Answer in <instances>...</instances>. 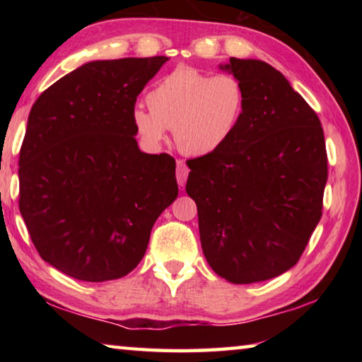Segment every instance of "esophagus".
<instances>
[{
    "label": "esophagus",
    "instance_id": "esophagus-1",
    "mask_svg": "<svg viewBox=\"0 0 362 362\" xmlns=\"http://www.w3.org/2000/svg\"><path fill=\"white\" fill-rule=\"evenodd\" d=\"M188 173L189 169L187 168V164L183 161H177V182H179V185L183 187L187 183V179H188Z\"/></svg>",
    "mask_w": 362,
    "mask_h": 362
}]
</instances>
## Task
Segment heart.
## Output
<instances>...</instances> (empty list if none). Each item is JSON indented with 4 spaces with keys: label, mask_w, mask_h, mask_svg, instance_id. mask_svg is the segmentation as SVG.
<instances>
[{
    "label": "heart",
    "mask_w": 362,
    "mask_h": 362,
    "mask_svg": "<svg viewBox=\"0 0 362 362\" xmlns=\"http://www.w3.org/2000/svg\"><path fill=\"white\" fill-rule=\"evenodd\" d=\"M146 110L132 108L131 121L139 139L158 148L173 127L174 142L185 155L218 151L235 134L246 110V90L228 73L207 75L196 69H177L146 94Z\"/></svg>",
    "instance_id": "b5f03b06"
}]
</instances>
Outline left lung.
Instances as JSON below:
<instances>
[{
  "instance_id": "obj_1",
  "label": "left lung",
  "mask_w": 362,
  "mask_h": 362,
  "mask_svg": "<svg viewBox=\"0 0 362 362\" xmlns=\"http://www.w3.org/2000/svg\"><path fill=\"white\" fill-rule=\"evenodd\" d=\"M220 70L246 90V110L218 151L187 161L209 267L233 284L276 278L298 262L321 218L327 155L321 121L283 73L231 57Z\"/></svg>"
}]
</instances>
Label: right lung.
Here are the masks:
<instances>
[{
  "instance_id": "add662e5",
  "label": "right lung",
  "mask_w": 362,
  "mask_h": 362,
  "mask_svg": "<svg viewBox=\"0 0 362 362\" xmlns=\"http://www.w3.org/2000/svg\"><path fill=\"white\" fill-rule=\"evenodd\" d=\"M168 57L94 60L47 88L28 115L19 207L41 259L102 283L144 259L174 203L175 159L140 151L131 113Z\"/></svg>"
}]
</instances>
